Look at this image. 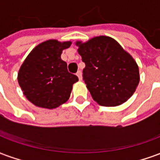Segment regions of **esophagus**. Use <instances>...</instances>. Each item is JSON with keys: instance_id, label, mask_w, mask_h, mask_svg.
Returning <instances> with one entry per match:
<instances>
[{"instance_id": "1", "label": "esophagus", "mask_w": 160, "mask_h": 160, "mask_svg": "<svg viewBox=\"0 0 160 160\" xmlns=\"http://www.w3.org/2000/svg\"><path fill=\"white\" fill-rule=\"evenodd\" d=\"M76 75L78 76V78H79V80H82V74H81V71H80V70H79V71L77 72Z\"/></svg>"}]
</instances>
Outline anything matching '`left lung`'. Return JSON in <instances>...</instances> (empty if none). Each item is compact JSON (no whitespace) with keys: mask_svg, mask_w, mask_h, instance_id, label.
I'll use <instances>...</instances> for the list:
<instances>
[{"mask_svg":"<svg viewBox=\"0 0 160 160\" xmlns=\"http://www.w3.org/2000/svg\"><path fill=\"white\" fill-rule=\"evenodd\" d=\"M86 67L83 80L94 101L102 106L123 104L134 94L140 81L133 57L110 37H95L76 42Z\"/></svg>","mask_w":160,"mask_h":160,"instance_id":"left-lung-1","label":"left lung"}]
</instances>
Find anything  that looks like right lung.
Segmentation results:
<instances>
[{
	"label": "right lung",
	"instance_id": "1",
	"mask_svg": "<svg viewBox=\"0 0 160 160\" xmlns=\"http://www.w3.org/2000/svg\"><path fill=\"white\" fill-rule=\"evenodd\" d=\"M70 45L71 42L55 39L41 42L20 67L19 85L26 98L36 106L55 109L69 98L73 85L79 79L68 71L61 55Z\"/></svg>",
	"mask_w": 160,
	"mask_h": 160
}]
</instances>
